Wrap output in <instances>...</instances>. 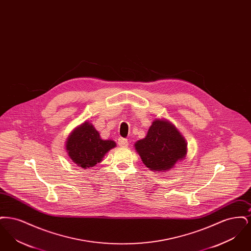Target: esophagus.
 Returning <instances> with one entry per match:
<instances>
[{"label": "esophagus", "instance_id": "obj_1", "mask_svg": "<svg viewBox=\"0 0 251 251\" xmlns=\"http://www.w3.org/2000/svg\"><path fill=\"white\" fill-rule=\"evenodd\" d=\"M118 143H119L120 147H127L128 146V139L123 138V137H120Z\"/></svg>", "mask_w": 251, "mask_h": 251}]
</instances>
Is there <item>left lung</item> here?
Masks as SVG:
<instances>
[{
  "label": "left lung",
  "mask_w": 251,
  "mask_h": 251,
  "mask_svg": "<svg viewBox=\"0 0 251 251\" xmlns=\"http://www.w3.org/2000/svg\"><path fill=\"white\" fill-rule=\"evenodd\" d=\"M146 167L151 170H169L186 154V142L178 130L166 120H156L147 136L135 143Z\"/></svg>",
  "instance_id": "left-lung-1"
}]
</instances>
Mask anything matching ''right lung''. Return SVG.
<instances>
[{
	"instance_id": "1",
	"label": "right lung",
	"mask_w": 251,
	"mask_h": 251,
	"mask_svg": "<svg viewBox=\"0 0 251 251\" xmlns=\"http://www.w3.org/2000/svg\"><path fill=\"white\" fill-rule=\"evenodd\" d=\"M116 147L112 140H102L87 121L72 131L67 141V151L72 161L83 168L93 167Z\"/></svg>"
}]
</instances>
